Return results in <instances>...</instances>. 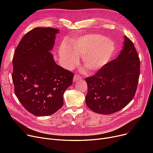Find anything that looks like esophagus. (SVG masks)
<instances>
[{
	"label": "esophagus",
	"mask_w": 153,
	"mask_h": 153,
	"mask_svg": "<svg viewBox=\"0 0 153 153\" xmlns=\"http://www.w3.org/2000/svg\"><path fill=\"white\" fill-rule=\"evenodd\" d=\"M81 79V77H80V76H79L78 75H75L74 76V78H73V81H74V82H76V81H79V80H80Z\"/></svg>",
	"instance_id": "obj_1"
}]
</instances>
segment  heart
Wrapping results in <instances>:
<instances>
[{
    "label": "heart",
    "instance_id": "heart-1",
    "mask_svg": "<svg viewBox=\"0 0 153 153\" xmlns=\"http://www.w3.org/2000/svg\"><path fill=\"white\" fill-rule=\"evenodd\" d=\"M115 50V44L111 39L99 34H87L73 41L71 48L62 44L59 55L66 68L78 62V56L82 57V64L88 71H99L109 62Z\"/></svg>",
    "mask_w": 153,
    "mask_h": 153
}]
</instances>
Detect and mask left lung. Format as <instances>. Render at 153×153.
<instances>
[{
	"instance_id": "obj_1",
	"label": "left lung",
	"mask_w": 153,
	"mask_h": 153,
	"mask_svg": "<svg viewBox=\"0 0 153 153\" xmlns=\"http://www.w3.org/2000/svg\"><path fill=\"white\" fill-rule=\"evenodd\" d=\"M122 50L94 76L85 79L87 106L99 114H111L124 108L134 97L140 61L133 43L124 36Z\"/></svg>"
}]
</instances>
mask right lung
<instances>
[{"label":"right lung","mask_w":153,"mask_h":153,"mask_svg":"<svg viewBox=\"0 0 153 153\" xmlns=\"http://www.w3.org/2000/svg\"><path fill=\"white\" fill-rule=\"evenodd\" d=\"M59 30L38 27L24 36L15 51L12 80L15 94L30 113L51 115L62 107L63 95L73 74L55 62L51 53Z\"/></svg>","instance_id":"1"}]
</instances>
